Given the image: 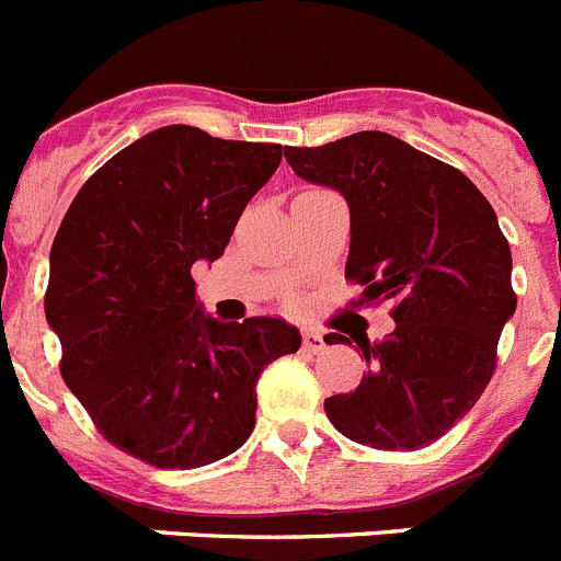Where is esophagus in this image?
Segmentation results:
<instances>
[{"instance_id": "obj_1", "label": "esophagus", "mask_w": 561, "mask_h": 561, "mask_svg": "<svg viewBox=\"0 0 561 561\" xmlns=\"http://www.w3.org/2000/svg\"><path fill=\"white\" fill-rule=\"evenodd\" d=\"M302 351H306V353L325 351V339H322V333L302 331Z\"/></svg>"}]
</instances>
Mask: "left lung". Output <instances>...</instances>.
Listing matches in <instances>:
<instances>
[{
	"instance_id": "1",
	"label": "left lung",
	"mask_w": 561,
	"mask_h": 561,
	"mask_svg": "<svg viewBox=\"0 0 561 561\" xmlns=\"http://www.w3.org/2000/svg\"><path fill=\"white\" fill-rule=\"evenodd\" d=\"M286 161L297 178L342 194L344 275L364 286L362 302L394 306V331L358 342L369 369L356 392L325 400L328 420L369 448H425L481 398L517 308L495 210L459 169L381 130L286 147Z\"/></svg>"
}]
</instances>
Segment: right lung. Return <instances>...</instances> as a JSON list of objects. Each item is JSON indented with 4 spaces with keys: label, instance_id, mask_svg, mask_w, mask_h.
Returning a JSON list of instances; mask_svg holds the SVG:
<instances>
[{
    "label": "right lung",
    "instance_id": "1",
    "mask_svg": "<svg viewBox=\"0 0 561 561\" xmlns=\"http://www.w3.org/2000/svg\"><path fill=\"white\" fill-rule=\"evenodd\" d=\"M284 156L158 127L96 169L60 222L44 297L60 373L100 434L147 465L194 470L239 450L264 367L300 351L284 320L205 314L192 277L225 253Z\"/></svg>",
    "mask_w": 561,
    "mask_h": 561
}]
</instances>
